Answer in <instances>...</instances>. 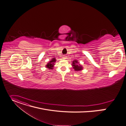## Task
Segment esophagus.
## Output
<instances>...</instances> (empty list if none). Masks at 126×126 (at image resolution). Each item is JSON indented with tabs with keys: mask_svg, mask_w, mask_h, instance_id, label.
<instances>
[{
	"mask_svg": "<svg viewBox=\"0 0 126 126\" xmlns=\"http://www.w3.org/2000/svg\"><path fill=\"white\" fill-rule=\"evenodd\" d=\"M63 58H66V56H63Z\"/></svg>",
	"mask_w": 126,
	"mask_h": 126,
	"instance_id": "34e87169",
	"label": "esophagus"
}]
</instances>
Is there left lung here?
I'll return each instance as SVG.
<instances>
[{
    "label": "left lung",
    "instance_id": "obj_1",
    "mask_svg": "<svg viewBox=\"0 0 126 126\" xmlns=\"http://www.w3.org/2000/svg\"><path fill=\"white\" fill-rule=\"evenodd\" d=\"M72 66L73 68L75 71H79L83 70V67L79 63V62L76 60H74L72 61Z\"/></svg>",
    "mask_w": 126,
    "mask_h": 126
}]
</instances>
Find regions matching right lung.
<instances>
[{
  "instance_id": "add662e5",
  "label": "right lung",
  "mask_w": 126,
  "mask_h": 126,
  "mask_svg": "<svg viewBox=\"0 0 126 126\" xmlns=\"http://www.w3.org/2000/svg\"><path fill=\"white\" fill-rule=\"evenodd\" d=\"M56 60L55 58H52V59L47 64V65H46V67L48 68V69H53L54 68V66L55 65V63L56 62Z\"/></svg>"
}]
</instances>
